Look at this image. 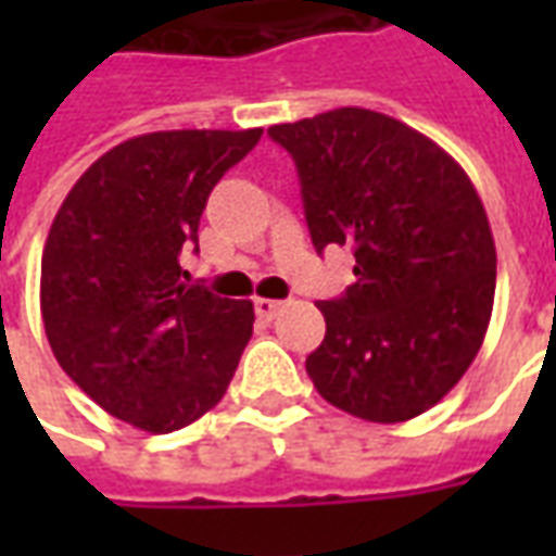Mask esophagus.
<instances>
[{"instance_id":"obj_1","label":"esophagus","mask_w":556,"mask_h":556,"mask_svg":"<svg viewBox=\"0 0 556 556\" xmlns=\"http://www.w3.org/2000/svg\"><path fill=\"white\" fill-rule=\"evenodd\" d=\"M282 309V301H270V298H255V315L258 318H274Z\"/></svg>"}]
</instances>
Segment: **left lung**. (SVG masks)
<instances>
[{
    "label": "left lung",
    "instance_id": "left-lung-1",
    "mask_svg": "<svg viewBox=\"0 0 556 556\" xmlns=\"http://www.w3.org/2000/svg\"><path fill=\"white\" fill-rule=\"evenodd\" d=\"M298 166L318 253L354 250V277L318 301L315 390L351 417L405 422L438 405L485 339L497 253L473 184L438 142L396 118L342 106L274 125Z\"/></svg>",
    "mask_w": 556,
    "mask_h": 556
}]
</instances>
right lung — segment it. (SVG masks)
I'll return each mask as SVG.
<instances>
[{
	"mask_svg": "<svg viewBox=\"0 0 556 556\" xmlns=\"http://www.w3.org/2000/svg\"><path fill=\"white\" fill-rule=\"evenodd\" d=\"M262 139L253 130H157L91 163L55 214L41 315L55 361L106 414L151 434L217 405L253 337V303L190 286L214 184Z\"/></svg>",
	"mask_w": 556,
	"mask_h": 556,
	"instance_id": "right-lung-1",
	"label": "right lung"
}]
</instances>
